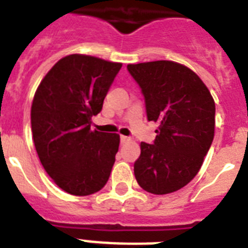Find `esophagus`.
<instances>
[{
	"label": "esophagus",
	"mask_w": 248,
	"mask_h": 248,
	"mask_svg": "<svg viewBox=\"0 0 248 248\" xmlns=\"http://www.w3.org/2000/svg\"><path fill=\"white\" fill-rule=\"evenodd\" d=\"M131 140V138H128V136H124V135H121V141L122 143H127V141H130Z\"/></svg>",
	"instance_id": "1"
}]
</instances>
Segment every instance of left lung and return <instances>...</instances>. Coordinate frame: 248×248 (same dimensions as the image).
<instances>
[{
  "mask_svg": "<svg viewBox=\"0 0 248 248\" xmlns=\"http://www.w3.org/2000/svg\"><path fill=\"white\" fill-rule=\"evenodd\" d=\"M141 89L148 121L158 122L153 144H140L138 184L153 194L176 192L196 176L215 134V101L202 79L183 64H128Z\"/></svg>",
  "mask_w": 248,
  "mask_h": 248,
  "instance_id": "obj_1",
  "label": "left lung"
}]
</instances>
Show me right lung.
<instances>
[{
  "instance_id": "add662e5",
  "label": "right lung",
  "mask_w": 248,
  "mask_h": 248,
  "mask_svg": "<svg viewBox=\"0 0 248 248\" xmlns=\"http://www.w3.org/2000/svg\"><path fill=\"white\" fill-rule=\"evenodd\" d=\"M122 64L72 54L41 81L31 109L33 141L45 171L73 196L99 192L109 179L120 135L91 130V117Z\"/></svg>"
}]
</instances>
